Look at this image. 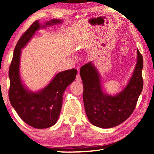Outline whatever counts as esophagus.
Returning a JSON list of instances; mask_svg holds the SVG:
<instances>
[{"instance_id":"obj_1","label":"esophagus","mask_w":154,"mask_h":154,"mask_svg":"<svg viewBox=\"0 0 154 154\" xmlns=\"http://www.w3.org/2000/svg\"><path fill=\"white\" fill-rule=\"evenodd\" d=\"M76 81L78 82H82V79H81V77H80V75L79 73H77V76H76Z\"/></svg>"}]
</instances>
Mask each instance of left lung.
Returning a JSON list of instances; mask_svg holds the SVG:
<instances>
[{"label": "left lung", "mask_w": 154, "mask_h": 154, "mask_svg": "<svg viewBox=\"0 0 154 154\" xmlns=\"http://www.w3.org/2000/svg\"><path fill=\"white\" fill-rule=\"evenodd\" d=\"M137 52V64L132 77L126 86L115 96L103 92L100 75L92 62L81 68L83 103L92 124L102 128H110L126 120L134 110L143 86V60L138 49Z\"/></svg>", "instance_id": "left-lung-1"}]
</instances>
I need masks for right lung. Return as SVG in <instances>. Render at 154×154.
<instances>
[{
    "label": "right lung",
    "mask_w": 154,
    "mask_h": 154,
    "mask_svg": "<svg viewBox=\"0 0 154 154\" xmlns=\"http://www.w3.org/2000/svg\"><path fill=\"white\" fill-rule=\"evenodd\" d=\"M62 23V20L52 19L41 25L38 20L35 21L17 43L9 67L10 103L20 118L35 128H48L56 123L60 113L64 91L75 79L77 71L72 69L60 72L45 88L32 92L25 86L21 79V49L27 45L37 30Z\"/></svg>",
    "instance_id": "right-lung-1"
}]
</instances>
